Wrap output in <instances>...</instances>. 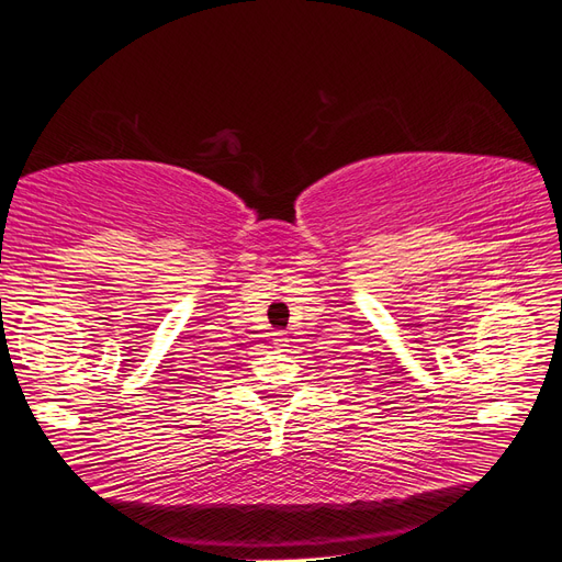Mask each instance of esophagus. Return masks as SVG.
<instances>
[{
  "instance_id": "1",
  "label": "esophagus",
  "mask_w": 562,
  "mask_h": 562,
  "mask_svg": "<svg viewBox=\"0 0 562 562\" xmlns=\"http://www.w3.org/2000/svg\"><path fill=\"white\" fill-rule=\"evenodd\" d=\"M271 342H274L277 347H288V333H283V330L271 333Z\"/></svg>"
}]
</instances>
